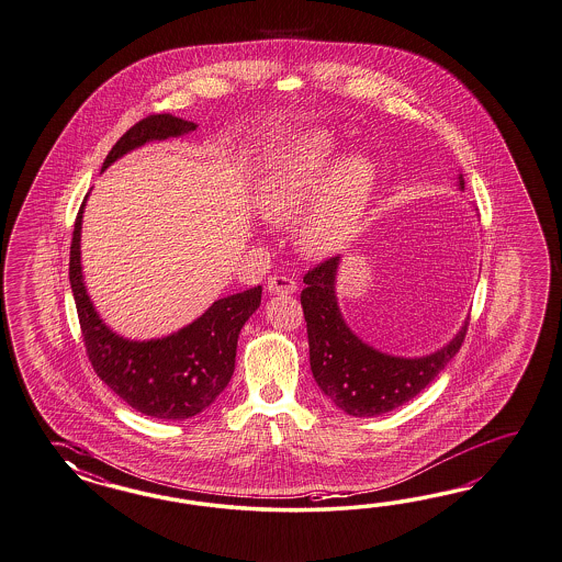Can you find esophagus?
I'll use <instances>...</instances> for the list:
<instances>
[{
	"instance_id": "esophagus-1",
	"label": "esophagus",
	"mask_w": 562,
	"mask_h": 562,
	"mask_svg": "<svg viewBox=\"0 0 562 562\" xmlns=\"http://www.w3.org/2000/svg\"><path fill=\"white\" fill-rule=\"evenodd\" d=\"M296 290H299V284L290 276L273 273L268 278V292H272V294H294Z\"/></svg>"
}]
</instances>
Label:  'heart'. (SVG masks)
Instances as JSON below:
<instances>
[{"instance_id": "heart-1", "label": "heart", "mask_w": 562, "mask_h": 562, "mask_svg": "<svg viewBox=\"0 0 562 562\" xmlns=\"http://www.w3.org/2000/svg\"><path fill=\"white\" fill-rule=\"evenodd\" d=\"M334 159V143L325 135L303 138L273 169L259 190V211L272 223H290L311 202L325 169ZM374 183L364 157H349L327 173L321 194L299 221L294 239L308 258H327L356 235Z\"/></svg>"}]
</instances>
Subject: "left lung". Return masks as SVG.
<instances>
[{"instance_id":"obj_1","label":"left lung","mask_w":562,"mask_h":562,"mask_svg":"<svg viewBox=\"0 0 562 562\" xmlns=\"http://www.w3.org/2000/svg\"><path fill=\"white\" fill-rule=\"evenodd\" d=\"M464 188V180L460 178ZM339 258H327L304 273L301 292L311 370L335 407L353 417H374L405 405L458 353L469 323L446 348L425 358H395L362 344L349 331L335 301Z\"/></svg>"}]
</instances>
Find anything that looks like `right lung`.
Listing matches in <instances>:
<instances>
[{
    "mask_svg": "<svg viewBox=\"0 0 562 562\" xmlns=\"http://www.w3.org/2000/svg\"><path fill=\"white\" fill-rule=\"evenodd\" d=\"M196 124L171 114H149L133 124L104 159L102 171L124 153L153 138L178 137ZM79 206L69 254V282L91 368L126 405L155 419H188L225 391L235 370L237 337L261 303V286L221 299L182 331L153 341H128L112 334L86 294L79 261Z\"/></svg>",
    "mask_w": 562,
    "mask_h": 562,
    "instance_id": "right-lung-1",
    "label": "right lung"
}]
</instances>
